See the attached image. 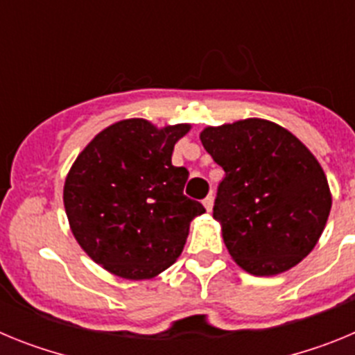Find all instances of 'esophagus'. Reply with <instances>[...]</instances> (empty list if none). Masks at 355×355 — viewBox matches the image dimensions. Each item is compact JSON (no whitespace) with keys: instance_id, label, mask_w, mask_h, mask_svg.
<instances>
[{"instance_id":"obj_1","label":"esophagus","mask_w":355,"mask_h":355,"mask_svg":"<svg viewBox=\"0 0 355 355\" xmlns=\"http://www.w3.org/2000/svg\"><path fill=\"white\" fill-rule=\"evenodd\" d=\"M202 205H205V208L208 209V211H211V209H213V197L211 196L206 197V199L202 200Z\"/></svg>"}]
</instances>
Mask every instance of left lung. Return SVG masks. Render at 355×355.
<instances>
[{
	"label": "left lung",
	"mask_w": 355,
	"mask_h": 355,
	"mask_svg": "<svg viewBox=\"0 0 355 355\" xmlns=\"http://www.w3.org/2000/svg\"><path fill=\"white\" fill-rule=\"evenodd\" d=\"M200 142L225 172L213 218L236 265L261 277L299 265L324 233L332 205L311 150L265 119L208 126Z\"/></svg>",
	"instance_id": "1"
}]
</instances>
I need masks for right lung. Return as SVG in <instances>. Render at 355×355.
I'll return each mask as SVG.
<instances>
[{"label": "right lung", "instance_id": "obj_1", "mask_svg": "<svg viewBox=\"0 0 355 355\" xmlns=\"http://www.w3.org/2000/svg\"><path fill=\"white\" fill-rule=\"evenodd\" d=\"M190 124L156 128L119 121L78 155L64 184V206L81 249L110 274L153 279L180 258L190 222L206 211L183 193L184 167L172 165Z\"/></svg>", "mask_w": 355, "mask_h": 355}]
</instances>
